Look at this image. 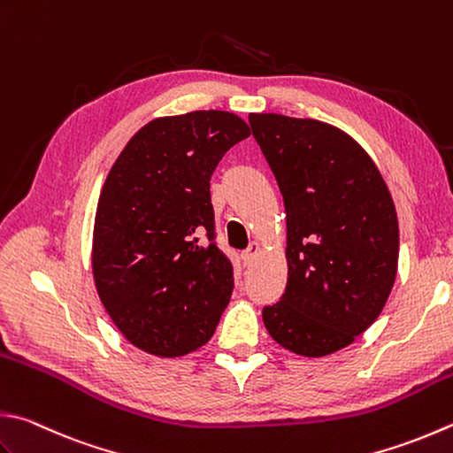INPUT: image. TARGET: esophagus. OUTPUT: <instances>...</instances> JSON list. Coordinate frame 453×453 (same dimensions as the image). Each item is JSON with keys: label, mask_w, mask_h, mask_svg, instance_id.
<instances>
[{"label": "esophagus", "mask_w": 453, "mask_h": 453, "mask_svg": "<svg viewBox=\"0 0 453 453\" xmlns=\"http://www.w3.org/2000/svg\"><path fill=\"white\" fill-rule=\"evenodd\" d=\"M258 252H260V244L258 242H252L249 249H246L242 254H241V258H242V262L246 264V266H249V264H252L254 262V258L256 256H258Z\"/></svg>", "instance_id": "34e87169"}]
</instances>
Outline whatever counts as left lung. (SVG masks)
<instances>
[{
    "label": "left lung",
    "mask_w": 453,
    "mask_h": 453,
    "mask_svg": "<svg viewBox=\"0 0 453 453\" xmlns=\"http://www.w3.org/2000/svg\"><path fill=\"white\" fill-rule=\"evenodd\" d=\"M286 207L288 284L262 310L272 339L303 357L351 345L385 307L398 266L396 209L377 165L326 122L250 114Z\"/></svg>",
    "instance_id": "1"
}]
</instances>
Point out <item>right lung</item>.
<instances>
[{
	"label": "right lung",
	"instance_id": "1",
	"mask_svg": "<svg viewBox=\"0 0 453 453\" xmlns=\"http://www.w3.org/2000/svg\"><path fill=\"white\" fill-rule=\"evenodd\" d=\"M249 135V124L223 110L157 118L110 169L94 219V284L142 351L181 357L219 326L234 278L215 242L211 175Z\"/></svg>",
	"mask_w": 453,
	"mask_h": 453
}]
</instances>
